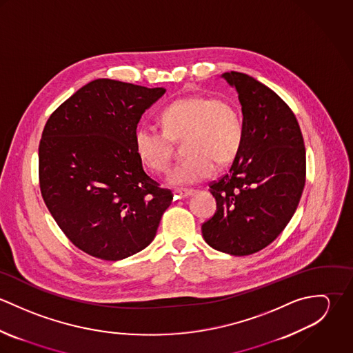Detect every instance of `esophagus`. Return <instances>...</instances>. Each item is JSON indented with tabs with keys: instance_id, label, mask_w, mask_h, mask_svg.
I'll return each instance as SVG.
<instances>
[{
	"instance_id": "1",
	"label": "esophagus",
	"mask_w": 353,
	"mask_h": 353,
	"mask_svg": "<svg viewBox=\"0 0 353 353\" xmlns=\"http://www.w3.org/2000/svg\"><path fill=\"white\" fill-rule=\"evenodd\" d=\"M194 193L193 189H175V194L179 199H186Z\"/></svg>"
}]
</instances>
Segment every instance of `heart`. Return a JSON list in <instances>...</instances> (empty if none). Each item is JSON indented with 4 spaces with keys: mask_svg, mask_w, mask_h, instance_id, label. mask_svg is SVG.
<instances>
[{
    "mask_svg": "<svg viewBox=\"0 0 353 353\" xmlns=\"http://www.w3.org/2000/svg\"><path fill=\"white\" fill-rule=\"evenodd\" d=\"M161 130L140 128L134 150L141 163L156 174L168 170L174 143L183 139L189 154L168 174L174 185H190L212 176L217 165H227L241 152L245 125L239 108L223 98L192 95L170 103L160 114Z\"/></svg>",
    "mask_w": 353,
    "mask_h": 353,
    "instance_id": "b5f03b06",
    "label": "heart"
}]
</instances>
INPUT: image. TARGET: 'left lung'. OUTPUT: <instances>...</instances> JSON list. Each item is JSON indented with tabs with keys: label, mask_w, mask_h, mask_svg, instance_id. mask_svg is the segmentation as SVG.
<instances>
[{
	"label": "left lung",
	"mask_w": 353,
	"mask_h": 353,
	"mask_svg": "<svg viewBox=\"0 0 353 353\" xmlns=\"http://www.w3.org/2000/svg\"><path fill=\"white\" fill-rule=\"evenodd\" d=\"M223 77L236 88L245 139L230 171L209 183L217 209L202 223L205 242L232 255L270 245L294 216L305 182L302 130L274 91L239 72Z\"/></svg>",
	"instance_id": "left-lung-1"
}]
</instances>
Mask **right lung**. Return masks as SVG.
<instances>
[{"label":"right lung","mask_w":353,"mask_h":353,"mask_svg":"<svg viewBox=\"0 0 353 353\" xmlns=\"http://www.w3.org/2000/svg\"><path fill=\"white\" fill-rule=\"evenodd\" d=\"M98 79L63 101L39 143V188L58 227L81 252L118 261L145 249L174 194L144 171L137 123L164 95Z\"/></svg>","instance_id":"1"}]
</instances>
